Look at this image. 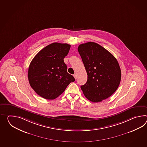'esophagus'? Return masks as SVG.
I'll list each match as a JSON object with an SVG mask.
<instances>
[{"mask_svg":"<svg viewBox=\"0 0 147 147\" xmlns=\"http://www.w3.org/2000/svg\"><path fill=\"white\" fill-rule=\"evenodd\" d=\"M73 76H74V78H75V79H76V78H78V75H77L76 74H74L73 75Z\"/></svg>","mask_w":147,"mask_h":147,"instance_id":"esophagus-1","label":"esophagus"}]
</instances>
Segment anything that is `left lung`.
<instances>
[{
	"instance_id": "left-lung-1",
	"label": "left lung",
	"mask_w": 147,
	"mask_h": 147,
	"mask_svg": "<svg viewBox=\"0 0 147 147\" xmlns=\"http://www.w3.org/2000/svg\"><path fill=\"white\" fill-rule=\"evenodd\" d=\"M78 51L88 75L86 83L81 86L85 97L93 102H100L110 97L121 81V69L117 59L94 42L80 45Z\"/></svg>"
}]
</instances>
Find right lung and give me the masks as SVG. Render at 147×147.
<instances>
[{
	"mask_svg": "<svg viewBox=\"0 0 147 147\" xmlns=\"http://www.w3.org/2000/svg\"><path fill=\"white\" fill-rule=\"evenodd\" d=\"M71 45L53 42L38 53L30 64L28 78L36 93L47 100H54L63 93L75 78L67 72L64 59Z\"/></svg>",
	"mask_w": 147,
	"mask_h": 147,
	"instance_id": "obj_1",
	"label": "right lung"
}]
</instances>
